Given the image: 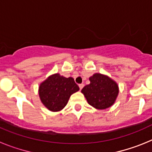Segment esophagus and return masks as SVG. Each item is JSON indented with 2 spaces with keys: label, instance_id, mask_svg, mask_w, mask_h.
Instances as JSON below:
<instances>
[{
  "label": "esophagus",
  "instance_id": "obj_1",
  "mask_svg": "<svg viewBox=\"0 0 152 152\" xmlns=\"http://www.w3.org/2000/svg\"><path fill=\"white\" fill-rule=\"evenodd\" d=\"M78 86H79V88H80V89L81 90L83 88H84V84H80Z\"/></svg>",
  "mask_w": 152,
  "mask_h": 152
}]
</instances>
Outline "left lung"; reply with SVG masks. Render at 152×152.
I'll use <instances>...</instances> for the list:
<instances>
[{
	"label": "left lung",
	"mask_w": 152,
	"mask_h": 152,
	"mask_svg": "<svg viewBox=\"0 0 152 152\" xmlns=\"http://www.w3.org/2000/svg\"><path fill=\"white\" fill-rule=\"evenodd\" d=\"M89 79L90 84L84 87L81 91L88 103L99 110L111 107L119 93L116 83L107 76L98 73Z\"/></svg>",
	"instance_id": "1"
}]
</instances>
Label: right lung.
<instances>
[{
	"mask_svg": "<svg viewBox=\"0 0 152 152\" xmlns=\"http://www.w3.org/2000/svg\"><path fill=\"white\" fill-rule=\"evenodd\" d=\"M77 91L79 87L74 78L55 74L40 84L39 94L45 107L57 112L66 106L71 95Z\"/></svg>",
	"mask_w": 152,
	"mask_h": 152,
	"instance_id": "right-lung-1",
	"label": "right lung"
}]
</instances>
